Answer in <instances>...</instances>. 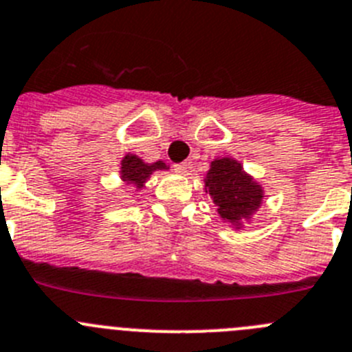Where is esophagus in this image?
Listing matches in <instances>:
<instances>
[{"mask_svg": "<svg viewBox=\"0 0 352 352\" xmlns=\"http://www.w3.org/2000/svg\"><path fill=\"white\" fill-rule=\"evenodd\" d=\"M189 168H191V165H189L187 161H184V163H177L175 165V172L180 173V175H186V173L189 172Z\"/></svg>", "mask_w": 352, "mask_h": 352, "instance_id": "esophagus-1", "label": "esophagus"}]
</instances>
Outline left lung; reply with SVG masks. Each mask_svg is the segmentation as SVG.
Wrapping results in <instances>:
<instances>
[{
  "mask_svg": "<svg viewBox=\"0 0 352 352\" xmlns=\"http://www.w3.org/2000/svg\"><path fill=\"white\" fill-rule=\"evenodd\" d=\"M205 192H208L224 222L238 231L243 222L252 221V215L264 201V189L252 175L243 170L234 157H215L205 175Z\"/></svg>",
  "mask_w": 352,
  "mask_h": 352,
  "instance_id": "8db88e82",
  "label": "left lung"
}]
</instances>
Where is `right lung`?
<instances>
[{
	"mask_svg": "<svg viewBox=\"0 0 352 352\" xmlns=\"http://www.w3.org/2000/svg\"><path fill=\"white\" fill-rule=\"evenodd\" d=\"M168 166L163 163V161H156V163H146L142 157H139L137 154H130L121 160L120 166V177L123 180V184L126 186H135L137 189H142L146 186L147 179L153 175L156 170H166Z\"/></svg>",
	"mask_w": 352,
	"mask_h": 352,
	"instance_id": "obj_1",
	"label": "right lung"
}]
</instances>
